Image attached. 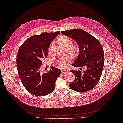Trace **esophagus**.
<instances>
[{
	"label": "esophagus",
	"mask_w": 123,
	"mask_h": 123,
	"mask_svg": "<svg viewBox=\"0 0 123 123\" xmlns=\"http://www.w3.org/2000/svg\"><path fill=\"white\" fill-rule=\"evenodd\" d=\"M62 73L63 75H65V74H66L68 73V71L65 70H63L62 71Z\"/></svg>",
	"instance_id": "obj_1"
}]
</instances>
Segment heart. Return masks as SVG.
<instances>
[{
	"label": "heart",
	"mask_w": 123,
	"mask_h": 123,
	"mask_svg": "<svg viewBox=\"0 0 123 123\" xmlns=\"http://www.w3.org/2000/svg\"><path fill=\"white\" fill-rule=\"evenodd\" d=\"M58 43L60 44L64 48L66 47H71L73 44L72 40L69 37L65 35H61L58 40ZM52 44L50 45L49 49L50 48ZM75 50H77V47L74 48ZM69 62V59L67 58L65 59L60 62L58 63V66L61 68H64L66 66V64Z\"/></svg>",
	"instance_id": "1"
}]
</instances>
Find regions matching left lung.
<instances>
[{"instance_id": "left-lung-1", "label": "left lung", "mask_w": 123, "mask_h": 123, "mask_svg": "<svg viewBox=\"0 0 123 123\" xmlns=\"http://www.w3.org/2000/svg\"><path fill=\"white\" fill-rule=\"evenodd\" d=\"M61 33L75 40L80 52L73 66L80 70H71L75 79L69 84L74 91L84 92L91 90L97 84L101 78L104 65V52L100 42L92 35L82 30H71ZM86 69L81 72V67Z\"/></svg>"}]
</instances>
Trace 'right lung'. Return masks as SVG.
Returning a JSON list of instances; mask_svg holds the SVG:
<instances>
[{"label": "right lung", "instance_id": "add662e5", "mask_svg": "<svg viewBox=\"0 0 123 123\" xmlns=\"http://www.w3.org/2000/svg\"><path fill=\"white\" fill-rule=\"evenodd\" d=\"M60 31L43 32L33 35L19 47L17 54L16 66L21 82L31 93L44 96L55 89V82L61 70L52 67L47 73L41 71L42 60L47 58L48 47Z\"/></svg>", "mask_w": 123, "mask_h": 123}]
</instances>
